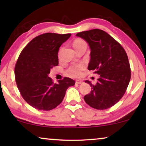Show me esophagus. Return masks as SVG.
I'll use <instances>...</instances> for the list:
<instances>
[{"instance_id": "34e87169", "label": "esophagus", "mask_w": 146, "mask_h": 146, "mask_svg": "<svg viewBox=\"0 0 146 146\" xmlns=\"http://www.w3.org/2000/svg\"><path fill=\"white\" fill-rule=\"evenodd\" d=\"M82 83H83V82H82V81H80V80L76 81V84H82Z\"/></svg>"}]
</instances>
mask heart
I'll list each match as a JSON object with an SVG mask.
<instances>
[{
    "mask_svg": "<svg viewBox=\"0 0 146 146\" xmlns=\"http://www.w3.org/2000/svg\"><path fill=\"white\" fill-rule=\"evenodd\" d=\"M73 46L75 50L78 49L80 48L86 46V42L82 38H76L73 42ZM61 54V50H60L58 52V58H60ZM85 69V66L84 64H78L72 65L66 70V73L68 76L73 78H78L82 75V72Z\"/></svg>",
    "mask_w": 146,
    "mask_h": 146,
    "instance_id": "1",
    "label": "heart"
}]
</instances>
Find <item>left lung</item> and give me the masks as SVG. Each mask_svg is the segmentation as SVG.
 I'll use <instances>...</instances> for the list:
<instances>
[{
  "mask_svg": "<svg viewBox=\"0 0 146 146\" xmlns=\"http://www.w3.org/2000/svg\"><path fill=\"white\" fill-rule=\"evenodd\" d=\"M90 47L89 70L100 75L98 82L90 84L92 90L84 96L87 104L97 110L115 105L124 95L131 78L127 54L118 42L105 31L93 29L76 34Z\"/></svg>",
  "mask_w": 146,
  "mask_h": 146,
  "instance_id": "8db88e82",
  "label": "left lung"
}]
</instances>
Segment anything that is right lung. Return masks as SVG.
Instances as JSON below:
<instances>
[{"instance_id": "add662e5", "label": "right lung", "mask_w": 146, "mask_h": 146, "mask_svg": "<svg viewBox=\"0 0 146 146\" xmlns=\"http://www.w3.org/2000/svg\"><path fill=\"white\" fill-rule=\"evenodd\" d=\"M71 34L44 33L34 38L20 54L15 67V80L23 99L39 110L57 107L66 90L75 84L68 77L54 84L48 76L53 66L58 65V52Z\"/></svg>"}]
</instances>
